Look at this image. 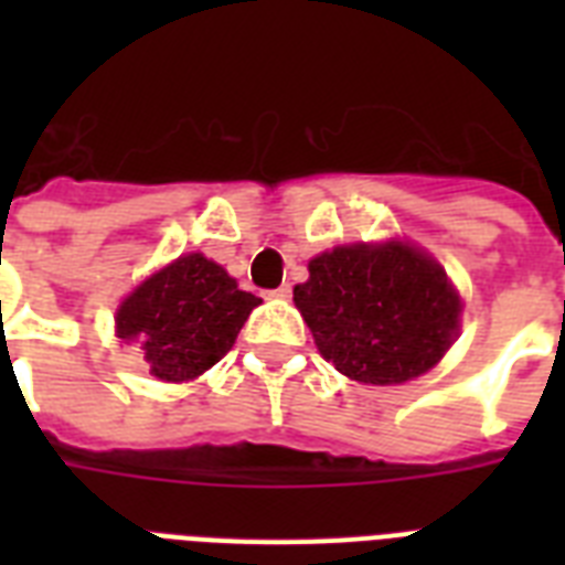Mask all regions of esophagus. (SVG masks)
Instances as JSON below:
<instances>
[{"mask_svg":"<svg viewBox=\"0 0 565 565\" xmlns=\"http://www.w3.org/2000/svg\"><path fill=\"white\" fill-rule=\"evenodd\" d=\"M269 296H275V299H290V284H284V287L273 290Z\"/></svg>","mask_w":565,"mask_h":565,"instance_id":"esophagus-1","label":"esophagus"}]
</instances>
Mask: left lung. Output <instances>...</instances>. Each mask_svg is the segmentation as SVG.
Masks as SVG:
<instances>
[{
  "label": "left lung",
  "instance_id": "8db88e82",
  "mask_svg": "<svg viewBox=\"0 0 565 565\" xmlns=\"http://www.w3.org/2000/svg\"><path fill=\"white\" fill-rule=\"evenodd\" d=\"M292 301L319 354L361 384H404L434 370L460 331V296L422 248L386 239L322 252Z\"/></svg>",
  "mask_w": 565,
  "mask_h": 565
}]
</instances>
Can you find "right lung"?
<instances>
[{
	"mask_svg": "<svg viewBox=\"0 0 565 565\" xmlns=\"http://www.w3.org/2000/svg\"><path fill=\"white\" fill-rule=\"evenodd\" d=\"M257 296L239 290L220 264L199 252L149 275L117 310V337L143 349L161 381H193L231 352Z\"/></svg>",
	"mask_w": 565,
	"mask_h": 565,
	"instance_id": "obj_1",
	"label": "right lung"
}]
</instances>
